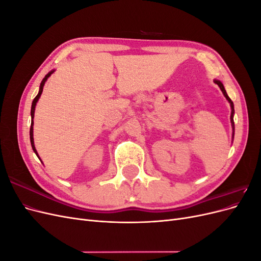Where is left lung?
<instances>
[{"label":"left lung","mask_w":261,"mask_h":261,"mask_svg":"<svg viewBox=\"0 0 261 261\" xmlns=\"http://www.w3.org/2000/svg\"><path fill=\"white\" fill-rule=\"evenodd\" d=\"M215 82L219 87H220V89H221V91H222V93H223V96L225 97V99L228 101V103H230V106H231V116H230V118H231V125H232V129H233V138H234V129H235V126H234V105H233V101L230 99V97L227 96V93H226V91H225V89H224V86H223V84L221 83L220 81H217V80H215L213 81Z\"/></svg>","instance_id":"1"}]
</instances>
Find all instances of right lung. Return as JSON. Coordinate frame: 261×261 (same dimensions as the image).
Returning <instances> with one entry per match:
<instances>
[{
  "label": "right lung",
  "instance_id": "right-lung-1",
  "mask_svg": "<svg viewBox=\"0 0 261 261\" xmlns=\"http://www.w3.org/2000/svg\"><path fill=\"white\" fill-rule=\"evenodd\" d=\"M55 72V69H52L51 72H49L48 74H46L45 76H44V78L42 80V82H41V84H40V88H39V92H38V94L36 96V98L34 99V101H33V105H31V111H30V115H31V126H30V143H31V147H33V150H34V152L37 154V156L39 158V155H38V152H37V150H36V147H35V143H34V116H35V110H36V106H37V102L39 101V99H40V97H41V93H42V91H43V86H44V84H45V82L48 81V78L53 74ZM39 159H40V158H39Z\"/></svg>",
  "mask_w": 261,
  "mask_h": 261
}]
</instances>
